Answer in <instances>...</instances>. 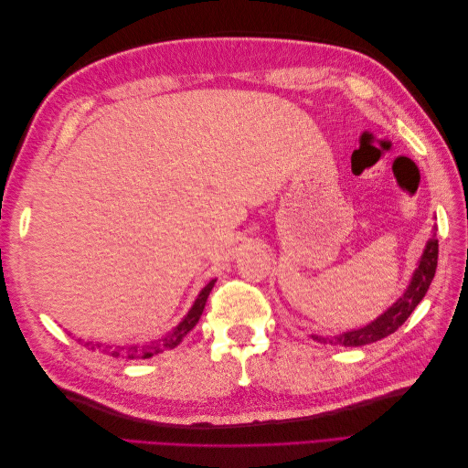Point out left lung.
Returning a JSON list of instances; mask_svg holds the SVG:
<instances>
[{
    "label": "left lung",
    "instance_id": "8db88e82",
    "mask_svg": "<svg viewBox=\"0 0 468 468\" xmlns=\"http://www.w3.org/2000/svg\"><path fill=\"white\" fill-rule=\"evenodd\" d=\"M433 230H435V226H433ZM437 248L439 246H437L435 232H433L426 242V248H423V251H421L418 265L412 273V279H410L408 287L402 292L400 299L396 301L392 306H388L385 313H382L378 318H375L371 324H367V325H363V328H357V330L342 332L337 335L313 334V337L316 339V342H322V344H339L346 347H359V346L378 342V339L394 334L408 320V316L414 313L423 296H426L431 281H433L435 269H437V251H439Z\"/></svg>",
    "mask_w": 468,
    "mask_h": 468
}]
</instances>
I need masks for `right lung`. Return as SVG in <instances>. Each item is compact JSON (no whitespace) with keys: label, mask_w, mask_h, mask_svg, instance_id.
Returning a JSON list of instances; mask_svg holds the SVG:
<instances>
[{"label":"right lung","mask_w":468,"mask_h":468,"mask_svg":"<svg viewBox=\"0 0 468 468\" xmlns=\"http://www.w3.org/2000/svg\"><path fill=\"white\" fill-rule=\"evenodd\" d=\"M215 282H217V279H210L201 289V292L197 294V299H195L193 306L189 308V313L181 318V322L176 325V328L172 332H167L165 335H162L160 339H155V342H152V344H146V346H138V344H134V346H105V344L88 342L86 346L88 347L91 346V349L107 353V356L124 357V359H150L154 356H158V353H162V351L174 349L183 342V337H186L195 328L197 322H199L208 294H210L212 287H215Z\"/></svg>","instance_id":"obj_1"}]
</instances>
